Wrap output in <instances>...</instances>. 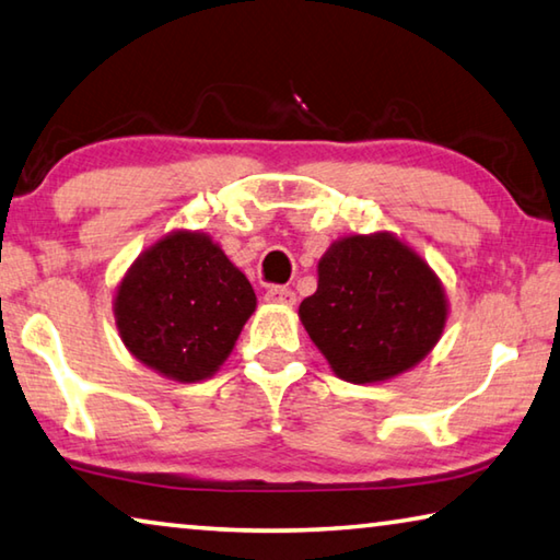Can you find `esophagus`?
<instances>
[{"label":"esophagus","instance_id":"obj_1","mask_svg":"<svg viewBox=\"0 0 560 560\" xmlns=\"http://www.w3.org/2000/svg\"><path fill=\"white\" fill-rule=\"evenodd\" d=\"M265 298L270 302H280V305H295V292L285 285H270L268 292H265Z\"/></svg>","mask_w":560,"mask_h":560}]
</instances>
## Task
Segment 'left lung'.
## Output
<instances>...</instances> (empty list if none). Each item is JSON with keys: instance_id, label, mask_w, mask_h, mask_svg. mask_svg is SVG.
<instances>
[{"instance_id": "8db88e82", "label": "left lung", "mask_w": 560, "mask_h": 560, "mask_svg": "<svg viewBox=\"0 0 560 560\" xmlns=\"http://www.w3.org/2000/svg\"><path fill=\"white\" fill-rule=\"evenodd\" d=\"M317 275V292L300 302V319L337 377L389 380L424 360L442 337L444 290L397 237H345L325 253Z\"/></svg>"}]
</instances>
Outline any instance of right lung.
<instances>
[{
	"label": "right lung",
	"mask_w": 560,
	"mask_h": 560,
	"mask_svg": "<svg viewBox=\"0 0 560 560\" xmlns=\"http://www.w3.org/2000/svg\"><path fill=\"white\" fill-rule=\"evenodd\" d=\"M253 310V285L210 237L173 233L128 270L116 325L136 360L198 382L225 362Z\"/></svg>",
	"instance_id": "1"
}]
</instances>
